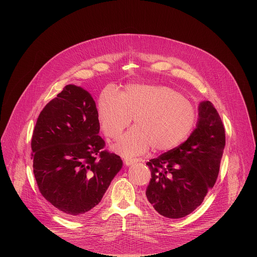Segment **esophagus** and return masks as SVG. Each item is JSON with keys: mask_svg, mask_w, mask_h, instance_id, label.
Here are the masks:
<instances>
[{"mask_svg": "<svg viewBox=\"0 0 257 257\" xmlns=\"http://www.w3.org/2000/svg\"><path fill=\"white\" fill-rule=\"evenodd\" d=\"M136 162H138V160L136 159H126L125 160V165L126 166H132Z\"/></svg>", "mask_w": 257, "mask_h": 257, "instance_id": "34e87169", "label": "esophagus"}]
</instances>
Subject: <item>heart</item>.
<instances>
[{"label": "heart", "mask_w": 257, "mask_h": 257, "mask_svg": "<svg viewBox=\"0 0 257 257\" xmlns=\"http://www.w3.org/2000/svg\"><path fill=\"white\" fill-rule=\"evenodd\" d=\"M103 132L116 140L134 118V128L123 135L112 150L127 159L154 151L172 149L188 138L197 114L190 101L169 86L131 85L117 93L104 89L97 105Z\"/></svg>", "instance_id": "1"}]
</instances>
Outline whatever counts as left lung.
Masks as SVG:
<instances>
[{
    "label": "left lung",
    "instance_id": "1",
    "mask_svg": "<svg viewBox=\"0 0 257 257\" xmlns=\"http://www.w3.org/2000/svg\"><path fill=\"white\" fill-rule=\"evenodd\" d=\"M196 128L179 147L151 159L147 200L160 215L180 219L198 207L216 183L225 146L224 128L210 101L198 105Z\"/></svg>",
    "mask_w": 257,
    "mask_h": 257
}]
</instances>
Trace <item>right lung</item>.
<instances>
[{
	"mask_svg": "<svg viewBox=\"0 0 257 257\" xmlns=\"http://www.w3.org/2000/svg\"><path fill=\"white\" fill-rule=\"evenodd\" d=\"M99 131L95 101L75 85L64 86L37 118L32 139L37 186L69 219L89 214L122 168L119 156L101 150Z\"/></svg>",
	"mask_w": 257,
	"mask_h": 257,
	"instance_id": "right-lung-1",
	"label": "right lung"
}]
</instances>
